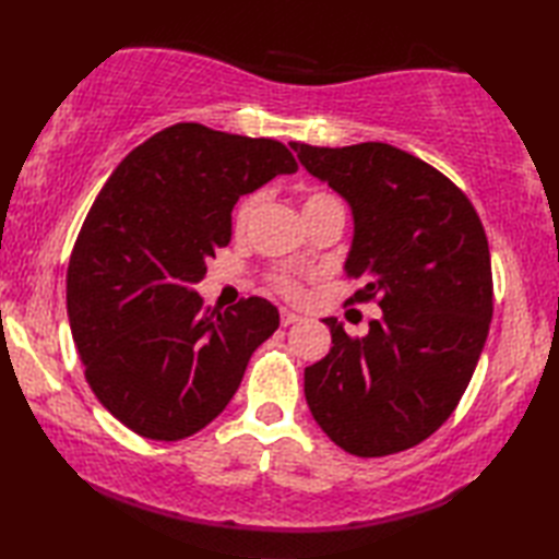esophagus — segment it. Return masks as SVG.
I'll use <instances>...</instances> for the list:
<instances>
[{"label":"esophagus","instance_id":"esophagus-1","mask_svg":"<svg viewBox=\"0 0 559 559\" xmlns=\"http://www.w3.org/2000/svg\"><path fill=\"white\" fill-rule=\"evenodd\" d=\"M300 314H295V312H290V310H281V326H290V324H295V322H300Z\"/></svg>","mask_w":559,"mask_h":559}]
</instances>
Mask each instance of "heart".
<instances>
[{"label":"heart","instance_id":"1","mask_svg":"<svg viewBox=\"0 0 559 559\" xmlns=\"http://www.w3.org/2000/svg\"><path fill=\"white\" fill-rule=\"evenodd\" d=\"M259 201H261V194L254 192V194L245 197L240 204H237V209H235V228L237 230H242L249 223V218L254 216ZM324 206H343V204L336 194L326 192V189H310V192L302 197V216L305 213H312V211L324 209ZM273 283H276V288L286 295L298 293V283H295L290 276H276V281Z\"/></svg>","mask_w":559,"mask_h":559}]
</instances>
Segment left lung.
Segmentation results:
<instances>
[{
	"mask_svg": "<svg viewBox=\"0 0 559 559\" xmlns=\"http://www.w3.org/2000/svg\"><path fill=\"white\" fill-rule=\"evenodd\" d=\"M307 173L353 211L346 276L379 300L362 338L326 317L331 350L305 370L319 427L353 456H386L439 430L466 391L492 319V269L468 197L432 165L382 141H293Z\"/></svg>",
	"mask_w": 559,
	"mask_h": 559,
	"instance_id": "1",
	"label": "left lung"
}]
</instances>
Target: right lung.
<instances>
[{"instance_id": "obj_1", "label": "right lung", "mask_w": 559, "mask_h": 559, "mask_svg": "<svg viewBox=\"0 0 559 559\" xmlns=\"http://www.w3.org/2000/svg\"><path fill=\"white\" fill-rule=\"evenodd\" d=\"M295 170L281 141L180 122L129 153L93 201L67 269L69 326L93 394L132 432H199L278 329L269 300L221 310L194 286L230 242L237 199Z\"/></svg>"}]
</instances>
